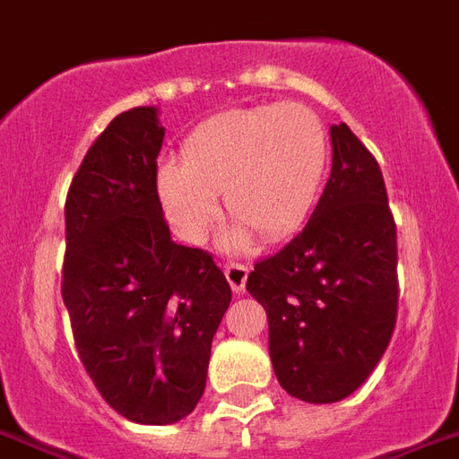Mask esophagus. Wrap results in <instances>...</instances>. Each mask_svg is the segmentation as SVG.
<instances>
[{
  "mask_svg": "<svg viewBox=\"0 0 459 459\" xmlns=\"http://www.w3.org/2000/svg\"><path fill=\"white\" fill-rule=\"evenodd\" d=\"M223 274L229 279L230 289L236 293H243L245 291V281H247V267L240 264V262H230L223 267Z\"/></svg>",
  "mask_w": 459,
  "mask_h": 459,
  "instance_id": "34e87169",
  "label": "esophagus"
}]
</instances>
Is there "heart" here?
<instances>
[{
    "mask_svg": "<svg viewBox=\"0 0 459 459\" xmlns=\"http://www.w3.org/2000/svg\"><path fill=\"white\" fill-rule=\"evenodd\" d=\"M327 160V127L306 105L230 110L187 136L183 163L166 160L159 168L160 204L190 245H202L219 226L221 195L240 221L230 245H243L250 229L264 240H284L310 214Z\"/></svg>",
    "mask_w": 459,
    "mask_h": 459,
    "instance_id": "b5f03b06",
    "label": "heart"
}]
</instances>
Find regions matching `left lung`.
Segmentation results:
<instances>
[{"mask_svg":"<svg viewBox=\"0 0 459 459\" xmlns=\"http://www.w3.org/2000/svg\"><path fill=\"white\" fill-rule=\"evenodd\" d=\"M332 173L313 216L255 264L247 291L269 320V356L291 397L330 404L359 390L397 323V226L361 139L330 129Z\"/></svg>","mask_w":459,"mask_h":459,"instance_id":"obj_1","label":"left lung"}]
</instances>
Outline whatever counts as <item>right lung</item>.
Returning a JSON list of instances; mask_svg holds the SVG:
<instances>
[{
    "mask_svg": "<svg viewBox=\"0 0 459 459\" xmlns=\"http://www.w3.org/2000/svg\"><path fill=\"white\" fill-rule=\"evenodd\" d=\"M156 108L120 113L83 156L65 204L62 299L83 368L136 424L197 407L230 286L214 257L173 243L156 187Z\"/></svg>",
    "mask_w": 459,
    "mask_h": 459,
    "instance_id": "1",
    "label": "right lung"
}]
</instances>
